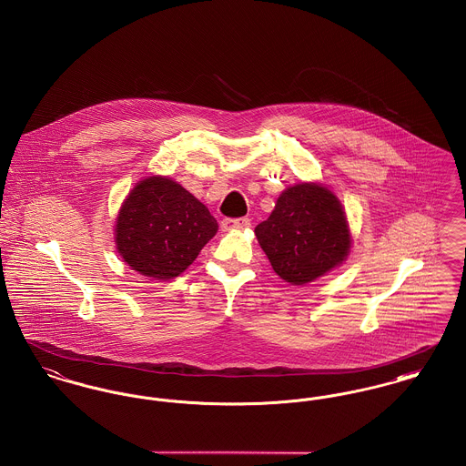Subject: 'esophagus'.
Here are the masks:
<instances>
[{
  "label": "esophagus",
  "instance_id": "34e87169",
  "mask_svg": "<svg viewBox=\"0 0 466 466\" xmlns=\"http://www.w3.org/2000/svg\"><path fill=\"white\" fill-rule=\"evenodd\" d=\"M249 227V218H225L221 219L223 230H241Z\"/></svg>",
  "mask_w": 466,
  "mask_h": 466
}]
</instances>
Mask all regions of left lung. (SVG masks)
Wrapping results in <instances>:
<instances>
[{"label": "left lung", "instance_id": "1", "mask_svg": "<svg viewBox=\"0 0 466 466\" xmlns=\"http://www.w3.org/2000/svg\"><path fill=\"white\" fill-rule=\"evenodd\" d=\"M258 245L274 273L304 285L341 266L350 253V230L343 206L319 183L287 188L271 217L255 227Z\"/></svg>", "mask_w": 466, "mask_h": 466}]
</instances>
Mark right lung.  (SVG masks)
I'll return each instance as SVG.
<instances>
[{
    "label": "right lung",
    "mask_w": 466,
    "mask_h": 466,
    "mask_svg": "<svg viewBox=\"0 0 466 466\" xmlns=\"http://www.w3.org/2000/svg\"><path fill=\"white\" fill-rule=\"evenodd\" d=\"M209 209L176 181H138L116 219V248L137 273L170 279L183 273L217 234Z\"/></svg>",
    "instance_id": "right-lung-1"
}]
</instances>
